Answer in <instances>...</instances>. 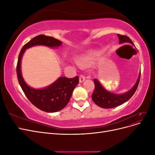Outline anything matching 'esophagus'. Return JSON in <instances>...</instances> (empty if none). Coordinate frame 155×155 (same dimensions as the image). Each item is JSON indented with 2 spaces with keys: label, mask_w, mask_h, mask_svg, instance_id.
<instances>
[{
  "label": "esophagus",
  "mask_w": 155,
  "mask_h": 155,
  "mask_svg": "<svg viewBox=\"0 0 155 155\" xmlns=\"http://www.w3.org/2000/svg\"><path fill=\"white\" fill-rule=\"evenodd\" d=\"M85 80V76H84L83 74H81L80 76H79V82L82 83Z\"/></svg>",
  "instance_id": "esophagus-1"
}]
</instances>
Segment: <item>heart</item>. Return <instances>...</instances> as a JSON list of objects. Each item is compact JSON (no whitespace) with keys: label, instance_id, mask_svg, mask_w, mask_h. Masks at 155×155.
<instances>
[{"label":"heart","instance_id":"b5f03b06","mask_svg":"<svg viewBox=\"0 0 155 155\" xmlns=\"http://www.w3.org/2000/svg\"><path fill=\"white\" fill-rule=\"evenodd\" d=\"M95 59V55L93 54L87 55L81 59V63L82 64H90L94 62Z\"/></svg>","mask_w":155,"mask_h":155}]
</instances>
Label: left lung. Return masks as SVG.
<instances>
[{"label": "left lung", "instance_id": "8db88e82", "mask_svg": "<svg viewBox=\"0 0 155 155\" xmlns=\"http://www.w3.org/2000/svg\"><path fill=\"white\" fill-rule=\"evenodd\" d=\"M118 37L120 40V44L130 43L134 45L133 41L127 36L118 34ZM140 74H141V73L140 72L138 80L136 82L133 88H130L127 92L122 94H117L112 93L105 90L97 79H94L95 88L92 95V99L93 101L97 106L104 108V109H111V108L116 107L123 104L124 103L128 101L137 91L140 82Z\"/></svg>", "mask_w": 155, "mask_h": 155}]
</instances>
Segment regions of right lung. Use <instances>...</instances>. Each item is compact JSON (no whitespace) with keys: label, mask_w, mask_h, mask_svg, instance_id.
Here are the masks:
<instances>
[{"label":"right lung","mask_w":155,"mask_h":155,"mask_svg":"<svg viewBox=\"0 0 155 155\" xmlns=\"http://www.w3.org/2000/svg\"><path fill=\"white\" fill-rule=\"evenodd\" d=\"M62 42L54 37L39 35L35 37L23 46L18 55L17 64V74L18 83L23 92L31 104L40 110L47 112H55L66 107L72 96L74 88L79 83V78L60 77L48 87L35 89L29 87L25 81L21 73V59L26 49L36 45L48 47H59Z\"/></svg>","instance_id":"right-lung-1"}]
</instances>
